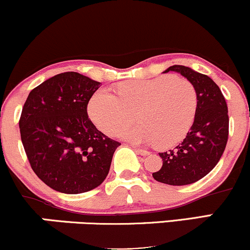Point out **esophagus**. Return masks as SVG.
I'll return each mask as SVG.
<instances>
[{
    "instance_id": "1",
    "label": "esophagus",
    "mask_w": 250,
    "mask_h": 250,
    "mask_svg": "<svg viewBox=\"0 0 250 250\" xmlns=\"http://www.w3.org/2000/svg\"><path fill=\"white\" fill-rule=\"evenodd\" d=\"M134 150L136 151L139 155H142V156H146V155H149V151L145 150V149H141V148H136V147H133Z\"/></svg>"
}]
</instances>
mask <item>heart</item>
<instances>
[{
  "label": "heart",
  "mask_w": 250,
  "mask_h": 250,
  "mask_svg": "<svg viewBox=\"0 0 250 250\" xmlns=\"http://www.w3.org/2000/svg\"><path fill=\"white\" fill-rule=\"evenodd\" d=\"M117 95L107 89L97 90L89 102V116L100 130L114 135L131 125L137 114L142 125L117 133L134 143L174 147L187 136L196 116V89L190 81L175 75L123 82Z\"/></svg>",
  "instance_id": "obj_1"
}]
</instances>
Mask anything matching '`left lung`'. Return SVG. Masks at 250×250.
Listing matches in <instances>:
<instances>
[{
	"mask_svg": "<svg viewBox=\"0 0 250 250\" xmlns=\"http://www.w3.org/2000/svg\"><path fill=\"white\" fill-rule=\"evenodd\" d=\"M196 89L197 110L186 139L173 150L160 153L163 165L153 177L170 186L196 182L213 170L226 149L229 134L228 107L219 85L210 77L185 65H171Z\"/></svg>",
	"mask_w": 250,
	"mask_h": 250,
	"instance_id": "1",
	"label": "left lung"
}]
</instances>
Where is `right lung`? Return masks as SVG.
Returning <instances> with one entry per match:
<instances>
[{
    "label": "right lung",
    "mask_w": 250,
    "mask_h": 250,
    "mask_svg": "<svg viewBox=\"0 0 250 250\" xmlns=\"http://www.w3.org/2000/svg\"><path fill=\"white\" fill-rule=\"evenodd\" d=\"M101 83L75 73L59 74L30 91L20 133L30 167L54 190L81 194L105 180L121 143L89 119V100Z\"/></svg>",
    "instance_id": "obj_1"
}]
</instances>
